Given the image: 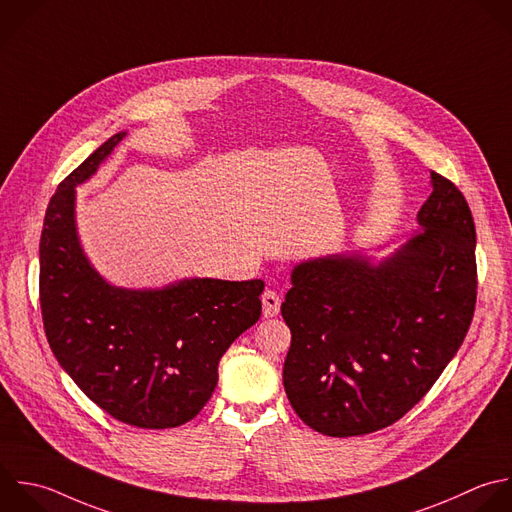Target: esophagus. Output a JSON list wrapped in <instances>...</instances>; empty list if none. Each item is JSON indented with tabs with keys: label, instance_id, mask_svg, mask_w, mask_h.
<instances>
[{
	"label": "esophagus",
	"instance_id": "esophagus-1",
	"mask_svg": "<svg viewBox=\"0 0 512 512\" xmlns=\"http://www.w3.org/2000/svg\"><path fill=\"white\" fill-rule=\"evenodd\" d=\"M280 294L276 290H266L262 294V312L266 318H272L280 312Z\"/></svg>",
	"mask_w": 512,
	"mask_h": 512
}]
</instances>
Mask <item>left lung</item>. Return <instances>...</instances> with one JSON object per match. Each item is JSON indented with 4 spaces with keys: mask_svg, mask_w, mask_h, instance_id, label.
<instances>
[{
    "mask_svg": "<svg viewBox=\"0 0 512 512\" xmlns=\"http://www.w3.org/2000/svg\"><path fill=\"white\" fill-rule=\"evenodd\" d=\"M424 228L396 254L320 258L292 272L280 306L292 332L284 390L328 436H360L400 420L458 352L476 306V230L462 192L430 172Z\"/></svg>",
    "mask_w": 512,
    "mask_h": 512,
    "instance_id": "obj_1",
    "label": "left lung"
}]
</instances>
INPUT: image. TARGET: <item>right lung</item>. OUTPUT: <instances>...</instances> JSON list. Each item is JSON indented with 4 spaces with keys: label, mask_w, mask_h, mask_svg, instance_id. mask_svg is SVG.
<instances>
[{
    "label": "right lung",
    "mask_w": 512,
    "mask_h": 512,
    "mask_svg": "<svg viewBox=\"0 0 512 512\" xmlns=\"http://www.w3.org/2000/svg\"><path fill=\"white\" fill-rule=\"evenodd\" d=\"M124 134L112 136L52 196L40 238V306L50 348L102 410L138 428L192 420L218 384V362L262 314V280L192 278L164 290L106 284L74 226V188Z\"/></svg>",
    "instance_id": "obj_1"
}]
</instances>
